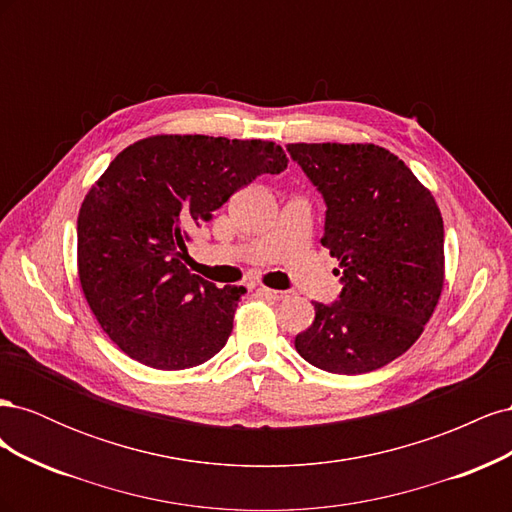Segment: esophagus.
<instances>
[{
    "label": "esophagus",
    "mask_w": 512,
    "mask_h": 512,
    "mask_svg": "<svg viewBox=\"0 0 512 512\" xmlns=\"http://www.w3.org/2000/svg\"><path fill=\"white\" fill-rule=\"evenodd\" d=\"M258 294H262V297H267L271 301H282V299L290 297L288 290H273V288H267V286H260Z\"/></svg>",
    "instance_id": "1"
}]
</instances>
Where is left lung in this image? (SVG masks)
I'll list each match as a JSON object with an SVG mask.
<instances>
[{
	"label": "left lung",
	"instance_id": "8db88e82",
	"mask_svg": "<svg viewBox=\"0 0 512 512\" xmlns=\"http://www.w3.org/2000/svg\"><path fill=\"white\" fill-rule=\"evenodd\" d=\"M327 203L320 243L339 260L342 292L314 303L294 337L307 363L356 376L404 354L444 286V224L431 192L395 153L371 143H290Z\"/></svg>",
	"mask_w": 512,
	"mask_h": 512
}]
</instances>
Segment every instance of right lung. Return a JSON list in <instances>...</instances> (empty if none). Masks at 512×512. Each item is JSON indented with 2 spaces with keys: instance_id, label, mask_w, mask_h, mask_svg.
Instances as JSON below:
<instances>
[{
  "instance_id": "add662e5",
  "label": "right lung",
  "mask_w": 512,
  "mask_h": 512,
  "mask_svg": "<svg viewBox=\"0 0 512 512\" xmlns=\"http://www.w3.org/2000/svg\"><path fill=\"white\" fill-rule=\"evenodd\" d=\"M288 166L271 141L158 134L108 164L79 211V280L104 333L153 369L196 367L232 331L243 286L185 267L190 232L258 175Z\"/></svg>"
}]
</instances>
